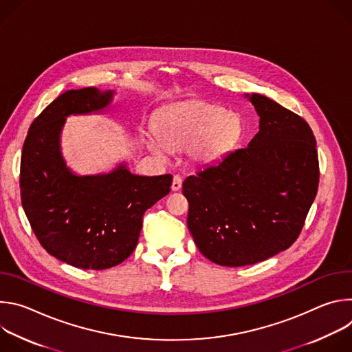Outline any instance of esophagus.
<instances>
[{"label": "esophagus", "mask_w": 352, "mask_h": 352, "mask_svg": "<svg viewBox=\"0 0 352 352\" xmlns=\"http://www.w3.org/2000/svg\"><path fill=\"white\" fill-rule=\"evenodd\" d=\"M182 188V177L175 174L173 178V184H171V189L173 190H179Z\"/></svg>", "instance_id": "obj_1"}]
</instances>
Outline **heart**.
<instances>
[{"instance_id": "obj_1", "label": "heart", "mask_w": 352, "mask_h": 352, "mask_svg": "<svg viewBox=\"0 0 352 352\" xmlns=\"http://www.w3.org/2000/svg\"><path fill=\"white\" fill-rule=\"evenodd\" d=\"M156 128L160 138L153 132L143 133L150 152L164 157L170 148L188 147L195 162L212 163L235 142L241 124L236 116L219 106L188 100L164 107L156 118Z\"/></svg>"}]
</instances>
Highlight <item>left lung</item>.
<instances>
[{
  "label": "left lung",
  "mask_w": 352,
  "mask_h": 352,
  "mask_svg": "<svg viewBox=\"0 0 352 352\" xmlns=\"http://www.w3.org/2000/svg\"><path fill=\"white\" fill-rule=\"evenodd\" d=\"M259 132L188 177V228L209 261L228 267L263 262L299 236L319 186L316 140L308 122L269 97L246 94Z\"/></svg>",
  "instance_id": "obj_1"
}]
</instances>
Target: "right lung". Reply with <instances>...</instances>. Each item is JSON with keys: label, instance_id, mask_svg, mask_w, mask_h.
I'll list each match as a JSON object with an SVG mask.
<instances>
[{"label": "right lung", "instance_id": "obj_1", "mask_svg": "<svg viewBox=\"0 0 352 352\" xmlns=\"http://www.w3.org/2000/svg\"><path fill=\"white\" fill-rule=\"evenodd\" d=\"M113 90H68L32 122L22 148L21 199L47 252L78 269L104 270L138 245L143 214L170 192L171 174L140 177L120 164L109 174L78 177L65 166L60 135L65 117L97 113Z\"/></svg>", "mask_w": 352, "mask_h": 352}]
</instances>
